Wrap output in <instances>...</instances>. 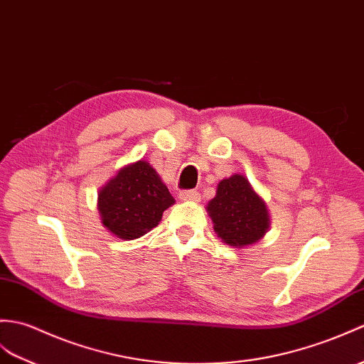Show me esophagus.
<instances>
[{
	"instance_id": "1",
	"label": "esophagus",
	"mask_w": 364,
	"mask_h": 364,
	"mask_svg": "<svg viewBox=\"0 0 364 364\" xmlns=\"http://www.w3.org/2000/svg\"><path fill=\"white\" fill-rule=\"evenodd\" d=\"M180 200L183 201H200V193L197 191H181Z\"/></svg>"
}]
</instances>
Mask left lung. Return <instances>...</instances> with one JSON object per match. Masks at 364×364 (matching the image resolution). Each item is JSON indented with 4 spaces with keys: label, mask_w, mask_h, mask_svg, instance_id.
<instances>
[{
    "label": "left lung",
    "mask_w": 364,
    "mask_h": 364,
    "mask_svg": "<svg viewBox=\"0 0 364 364\" xmlns=\"http://www.w3.org/2000/svg\"><path fill=\"white\" fill-rule=\"evenodd\" d=\"M206 209L218 237L234 248L259 242L269 228L265 201L240 173L218 183L215 197Z\"/></svg>",
    "instance_id": "8db88e82"
}]
</instances>
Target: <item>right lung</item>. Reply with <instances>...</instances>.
Here are the masks:
<instances>
[{"label": "right lung", "mask_w": 364, "mask_h": 364, "mask_svg": "<svg viewBox=\"0 0 364 364\" xmlns=\"http://www.w3.org/2000/svg\"><path fill=\"white\" fill-rule=\"evenodd\" d=\"M173 203L155 168L141 159L122 167L99 191L97 209L109 232L133 240L154 230Z\"/></svg>", "instance_id": "obj_1"}]
</instances>
